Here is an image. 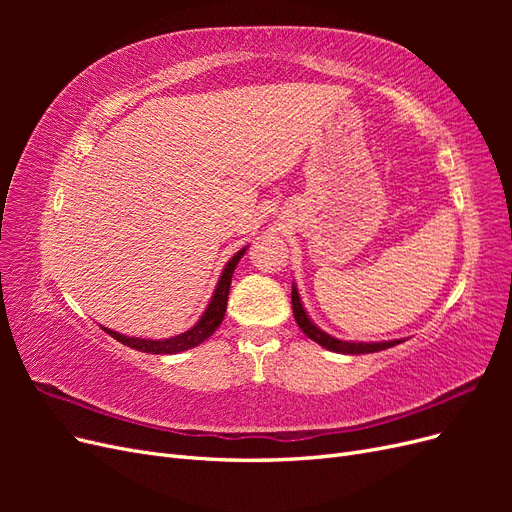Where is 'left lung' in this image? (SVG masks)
<instances>
[{"label": "left lung", "instance_id": "left-lung-1", "mask_svg": "<svg viewBox=\"0 0 512 512\" xmlns=\"http://www.w3.org/2000/svg\"><path fill=\"white\" fill-rule=\"evenodd\" d=\"M292 314H294V320H297V324H299V329L309 339H314L316 344H320L322 348H327L331 352H339V354H369V352L393 348V346L404 342V339H391V342H346V339H337V337H333L329 333H324L322 329L316 327V324L312 322V318L307 316L305 307L301 303V297H299V290H297V286H294V284H292Z\"/></svg>", "mask_w": 512, "mask_h": 512}]
</instances>
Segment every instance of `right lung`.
I'll return each instance as SVG.
<instances>
[{
  "mask_svg": "<svg viewBox=\"0 0 512 512\" xmlns=\"http://www.w3.org/2000/svg\"><path fill=\"white\" fill-rule=\"evenodd\" d=\"M247 245L243 250H239L235 256H232L226 267L220 275L218 286L213 290V297L205 309V314L200 316V320L194 324L192 329H188L185 333H179L175 337H168V339H143V337H128V335H121L113 329H106L102 327V331H106L111 337H115L117 342H121L123 346L134 348V350H141V352H151V354H177L183 350H190L198 344H203L207 337H211L215 333V329L220 327L224 314H226V303H228V290H230V282H232V273H235V267L239 265L241 256L245 254Z\"/></svg>",
  "mask_w": 512,
  "mask_h": 512,
  "instance_id": "1",
  "label": "right lung"
}]
</instances>
